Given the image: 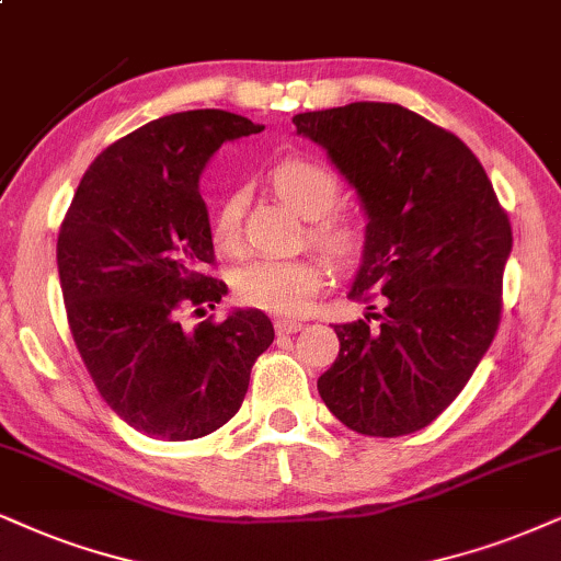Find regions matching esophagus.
<instances>
[{
	"label": "esophagus",
	"mask_w": 561,
	"mask_h": 561,
	"mask_svg": "<svg viewBox=\"0 0 561 561\" xmlns=\"http://www.w3.org/2000/svg\"><path fill=\"white\" fill-rule=\"evenodd\" d=\"M301 328L304 324L296 320H275V333L278 335H294V333H299Z\"/></svg>",
	"instance_id": "obj_1"
}]
</instances>
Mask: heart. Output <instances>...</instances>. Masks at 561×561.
Wrapping results in <instances>:
<instances>
[{
    "label": "heart",
    "instance_id": "obj_1",
    "mask_svg": "<svg viewBox=\"0 0 561 561\" xmlns=\"http://www.w3.org/2000/svg\"><path fill=\"white\" fill-rule=\"evenodd\" d=\"M275 192L304 218H309V237L317 247L333 254L335 260H348L358 249V233L343 218L330 216L341 197L337 176L322 163L309 158H286L270 174ZM241 197L231 195L220 205L213 239L224 252L239 249ZM233 294L244 307L260 312L294 317L307 312L309 304L322 288V265L312 257L247 260L233 273Z\"/></svg>",
    "mask_w": 561,
    "mask_h": 561
}]
</instances>
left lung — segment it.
I'll return each mask as SVG.
<instances>
[{"label":"left lung","instance_id":"left-lung-1","mask_svg":"<svg viewBox=\"0 0 561 561\" xmlns=\"http://www.w3.org/2000/svg\"><path fill=\"white\" fill-rule=\"evenodd\" d=\"M294 124L328 150L369 218L348 291L369 312L335 324L341 351L317 390L358 434H413L460 396L494 341L510 218L471 148L398 103L358 101Z\"/></svg>","mask_w":561,"mask_h":561}]
</instances>
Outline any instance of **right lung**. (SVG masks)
I'll use <instances>...</instances> for the list:
<instances>
[{
	"label": "right lung",
	"instance_id": "obj_1",
	"mask_svg": "<svg viewBox=\"0 0 561 561\" xmlns=\"http://www.w3.org/2000/svg\"><path fill=\"white\" fill-rule=\"evenodd\" d=\"M247 116L205 108L161 116L90 163L59 228L67 322L108 408L137 432L184 442L216 432L244 403L275 330L260 309L184 328L216 309L226 283L199 174L226 140L262 133Z\"/></svg>",
	"mask_w": 561,
	"mask_h": 561
}]
</instances>
